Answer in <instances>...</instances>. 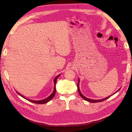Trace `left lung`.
Returning <instances> with one entry per match:
<instances>
[{"label":"left lung","mask_w":132,"mask_h":132,"mask_svg":"<svg viewBox=\"0 0 132 132\" xmlns=\"http://www.w3.org/2000/svg\"><path fill=\"white\" fill-rule=\"evenodd\" d=\"M79 81H78V85H77V86H78V92H79V94H80V96L84 99V100H86V101H89V102H92V103H95V102H101V101H104V100H106V99H107V98H109V97H110L112 95H111V96H109V97H106V98H103V99H101V100H91V99H90V98H87V97H85L84 96H83V95L81 93V92H80V89H79ZM120 90V89H119V90ZM119 90H118V91H119Z\"/></svg>","instance_id":"1"}]
</instances>
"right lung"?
Instances as JSON below:
<instances>
[{
	"instance_id": "add662e5",
	"label": "right lung",
	"mask_w": 132,
	"mask_h": 132,
	"mask_svg": "<svg viewBox=\"0 0 132 132\" xmlns=\"http://www.w3.org/2000/svg\"><path fill=\"white\" fill-rule=\"evenodd\" d=\"M60 75H61V74H60ZM60 75H57V77H55V78L54 79V90H53V92L52 93V94L48 97H47V98H45V99L42 100H39V101H33V100H30V99L26 98L24 96H23L22 95H21V94H20L19 93H18V92H16V93H17L19 95H20L21 97H22L23 98H24L27 100L28 101H30V102H33V103H38V104H44V103H47V102H49V101L51 100H52V98L54 97V95H55V93H56V89H55V84H56L57 80V79L58 78V77H59Z\"/></svg>"
}]
</instances>
